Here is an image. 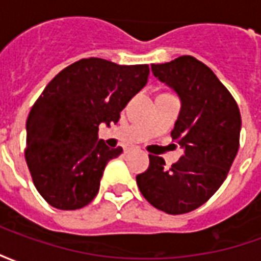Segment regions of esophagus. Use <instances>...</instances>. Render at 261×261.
Wrapping results in <instances>:
<instances>
[{
  "mask_svg": "<svg viewBox=\"0 0 261 261\" xmlns=\"http://www.w3.org/2000/svg\"><path fill=\"white\" fill-rule=\"evenodd\" d=\"M131 152V148H125L124 153H130Z\"/></svg>",
  "mask_w": 261,
  "mask_h": 261,
  "instance_id": "esophagus-1",
  "label": "esophagus"
}]
</instances>
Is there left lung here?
<instances>
[{"mask_svg": "<svg viewBox=\"0 0 261 261\" xmlns=\"http://www.w3.org/2000/svg\"><path fill=\"white\" fill-rule=\"evenodd\" d=\"M152 72L180 97L170 136L185 153L169 168L164 158L149 155L137 185L151 205L179 215L207 202L226 179L239 149L241 112L213 69L192 56L152 64Z\"/></svg>", "mask_w": 261, "mask_h": 261, "instance_id": "8db88e82", "label": "left lung"}]
</instances>
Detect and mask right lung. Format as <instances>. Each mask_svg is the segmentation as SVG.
<instances>
[{"label": "right lung", "instance_id": "obj_1", "mask_svg": "<svg viewBox=\"0 0 261 261\" xmlns=\"http://www.w3.org/2000/svg\"><path fill=\"white\" fill-rule=\"evenodd\" d=\"M148 75L147 64L82 59L60 71L37 97L26 121L25 159L51 207L78 210L96 197L106 165L123 152L97 141L99 125L119 121Z\"/></svg>", "mask_w": 261, "mask_h": 261}]
</instances>
